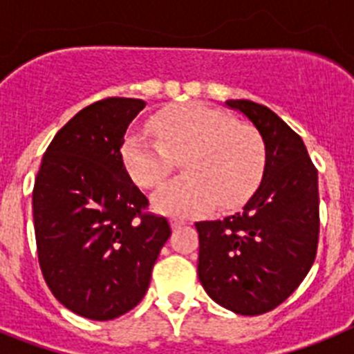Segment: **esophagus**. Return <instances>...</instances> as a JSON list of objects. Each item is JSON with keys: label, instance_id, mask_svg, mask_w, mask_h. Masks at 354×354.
Returning a JSON list of instances; mask_svg holds the SVG:
<instances>
[{"label": "esophagus", "instance_id": "34e87169", "mask_svg": "<svg viewBox=\"0 0 354 354\" xmlns=\"http://www.w3.org/2000/svg\"><path fill=\"white\" fill-rule=\"evenodd\" d=\"M170 225H171V228H174V230H177V228H180L184 225V221H179V220H171L170 221Z\"/></svg>", "mask_w": 354, "mask_h": 354}]
</instances>
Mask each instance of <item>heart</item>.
Listing matches in <instances>:
<instances>
[{"mask_svg": "<svg viewBox=\"0 0 354 354\" xmlns=\"http://www.w3.org/2000/svg\"><path fill=\"white\" fill-rule=\"evenodd\" d=\"M158 140L143 131H129L120 145L127 175L143 187H154L174 170V158H183L187 175L162 184L152 195L162 214L198 216L218 205L243 204L259 186L266 150L253 127L237 124L230 115L211 106L184 104L152 118Z\"/></svg>", "mask_w": 354, "mask_h": 354, "instance_id": "heart-1", "label": "heart"}]
</instances>
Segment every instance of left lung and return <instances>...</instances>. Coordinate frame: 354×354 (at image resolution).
<instances>
[{
	"instance_id": "left-lung-1",
	"label": "left lung",
	"mask_w": 354,
	"mask_h": 354,
	"mask_svg": "<svg viewBox=\"0 0 354 354\" xmlns=\"http://www.w3.org/2000/svg\"><path fill=\"white\" fill-rule=\"evenodd\" d=\"M225 106L245 115L261 134L264 171L239 212L195 223L198 278L218 305L261 315L286 301L314 264L317 170L303 140L270 108L246 99H230Z\"/></svg>"
}]
</instances>
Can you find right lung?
<instances>
[{"instance_id": "1", "label": "right lung", "mask_w": 354, "mask_h": 354, "mask_svg": "<svg viewBox=\"0 0 354 354\" xmlns=\"http://www.w3.org/2000/svg\"><path fill=\"white\" fill-rule=\"evenodd\" d=\"M142 99L108 97L62 127L33 187V223L44 280L55 298L92 321L124 315L145 296L171 228L143 212L147 196L120 161Z\"/></svg>"}]
</instances>
